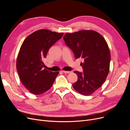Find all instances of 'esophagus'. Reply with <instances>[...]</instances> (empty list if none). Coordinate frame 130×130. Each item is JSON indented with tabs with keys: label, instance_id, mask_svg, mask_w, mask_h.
<instances>
[{
	"label": "esophagus",
	"instance_id": "obj_1",
	"mask_svg": "<svg viewBox=\"0 0 130 130\" xmlns=\"http://www.w3.org/2000/svg\"><path fill=\"white\" fill-rule=\"evenodd\" d=\"M62 72L63 73H65V74H69L70 73V72H69V71H64V70H63Z\"/></svg>",
	"mask_w": 130,
	"mask_h": 130
}]
</instances>
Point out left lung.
<instances>
[{
    "instance_id": "left-lung-1",
    "label": "left lung",
    "mask_w": 130,
    "mask_h": 130,
    "mask_svg": "<svg viewBox=\"0 0 130 130\" xmlns=\"http://www.w3.org/2000/svg\"><path fill=\"white\" fill-rule=\"evenodd\" d=\"M63 40L75 58L84 60L81 63L83 73L74 72L78 78L73 87L82 95H89L101 87L108 74L111 54L107 43L102 35L93 30L67 33Z\"/></svg>"
}]
</instances>
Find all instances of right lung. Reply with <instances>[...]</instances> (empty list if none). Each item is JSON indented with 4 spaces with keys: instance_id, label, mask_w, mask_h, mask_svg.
Listing matches in <instances>:
<instances>
[{
    "instance_id": "1",
    "label": "right lung",
    "mask_w": 130,
    "mask_h": 130,
    "mask_svg": "<svg viewBox=\"0 0 130 130\" xmlns=\"http://www.w3.org/2000/svg\"><path fill=\"white\" fill-rule=\"evenodd\" d=\"M63 35L41 29L30 34L23 42L16 68L22 83L31 93L38 95L52 87L59 72H53L44 68L43 60L46 58L50 47Z\"/></svg>"
}]
</instances>
